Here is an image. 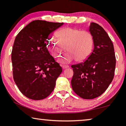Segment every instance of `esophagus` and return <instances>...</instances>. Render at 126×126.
Here are the masks:
<instances>
[{
    "mask_svg": "<svg viewBox=\"0 0 126 126\" xmlns=\"http://www.w3.org/2000/svg\"><path fill=\"white\" fill-rule=\"evenodd\" d=\"M63 68V69H65V68H69V66L68 65H63L62 66Z\"/></svg>",
    "mask_w": 126,
    "mask_h": 126,
    "instance_id": "1",
    "label": "esophagus"
}]
</instances>
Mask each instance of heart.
Wrapping results in <instances>:
<instances>
[{
  "label": "heart",
  "mask_w": 126,
  "mask_h": 126,
  "mask_svg": "<svg viewBox=\"0 0 126 126\" xmlns=\"http://www.w3.org/2000/svg\"><path fill=\"white\" fill-rule=\"evenodd\" d=\"M55 38L48 39L47 47L54 58H57L64 49L67 52L58 59L59 63L67 64L76 59L83 62L90 56L94 45V39L88 31L64 28L55 33Z\"/></svg>",
  "instance_id": "obj_1"
}]
</instances>
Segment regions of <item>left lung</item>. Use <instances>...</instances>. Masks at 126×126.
Instances as JSON below:
<instances>
[{"mask_svg": "<svg viewBox=\"0 0 126 126\" xmlns=\"http://www.w3.org/2000/svg\"><path fill=\"white\" fill-rule=\"evenodd\" d=\"M89 31L94 39V49L84 62L72 65L73 91L83 99L99 97L108 88L116 67L113 44L108 34L97 23H91Z\"/></svg>", "mask_w": 126, "mask_h": 126, "instance_id": "1", "label": "left lung"}]
</instances>
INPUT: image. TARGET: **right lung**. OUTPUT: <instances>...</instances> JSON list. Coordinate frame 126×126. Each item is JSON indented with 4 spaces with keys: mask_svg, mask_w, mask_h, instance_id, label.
<instances>
[{
    "mask_svg": "<svg viewBox=\"0 0 126 126\" xmlns=\"http://www.w3.org/2000/svg\"><path fill=\"white\" fill-rule=\"evenodd\" d=\"M63 24L34 20L15 39L12 52L14 80L21 93L29 99L40 100L49 95L62 72L47 45L50 34Z\"/></svg>",
    "mask_w": 126,
    "mask_h": 126,
    "instance_id": "add662e5",
    "label": "right lung"
}]
</instances>
